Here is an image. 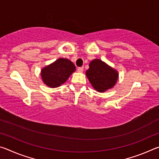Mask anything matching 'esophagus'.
<instances>
[{
  "label": "esophagus",
  "mask_w": 159,
  "mask_h": 159,
  "mask_svg": "<svg viewBox=\"0 0 159 159\" xmlns=\"http://www.w3.org/2000/svg\"><path fill=\"white\" fill-rule=\"evenodd\" d=\"M77 71L79 72V73H82L83 71V67H79V68L77 69Z\"/></svg>",
  "instance_id": "esophagus-1"
}]
</instances>
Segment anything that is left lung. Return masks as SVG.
<instances>
[{
    "mask_svg": "<svg viewBox=\"0 0 159 159\" xmlns=\"http://www.w3.org/2000/svg\"><path fill=\"white\" fill-rule=\"evenodd\" d=\"M85 74L93 87L99 93L112 88L118 78L116 70L99 59L90 61Z\"/></svg>",
    "mask_w": 159,
    "mask_h": 159,
    "instance_id": "left-lung-1",
    "label": "left lung"
}]
</instances>
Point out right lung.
Segmentation results:
<instances>
[{
  "label": "right lung",
  "mask_w": 159,
  "mask_h": 159,
  "mask_svg": "<svg viewBox=\"0 0 159 159\" xmlns=\"http://www.w3.org/2000/svg\"><path fill=\"white\" fill-rule=\"evenodd\" d=\"M76 70L73 62L66 58H60L43 68L41 78L43 83L50 88H57L66 81Z\"/></svg>",
  "instance_id": "obj_1"
}]
</instances>
